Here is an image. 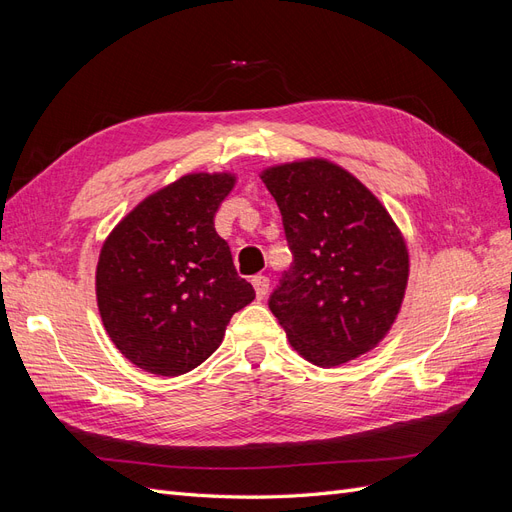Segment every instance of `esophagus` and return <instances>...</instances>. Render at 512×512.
<instances>
[{"label": "esophagus", "instance_id": "esophagus-1", "mask_svg": "<svg viewBox=\"0 0 512 512\" xmlns=\"http://www.w3.org/2000/svg\"><path fill=\"white\" fill-rule=\"evenodd\" d=\"M252 284H254V290H256V297L265 299L267 292H269V277L267 275H254Z\"/></svg>", "mask_w": 512, "mask_h": 512}]
</instances>
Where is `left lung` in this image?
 <instances>
[{
	"label": "left lung",
	"instance_id": "8db88e82",
	"mask_svg": "<svg viewBox=\"0 0 512 512\" xmlns=\"http://www.w3.org/2000/svg\"><path fill=\"white\" fill-rule=\"evenodd\" d=\"M262 181L292 252L269 297L292 348L322 367L371 350L408 284V250L391 215L359 179L324 160L269 168Z\"/></svg>",
	"mask_w": 512,
	"mask_h": 512
}]
</instances>
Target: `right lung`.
Segmentation results:
<instances>
[{"mask_svg": "<svg viewBox=\"0 0 512 512\" xmlns=\"http://www.w3.org/2000/svg\"><path fill=\"white\" fill-rule=\"evenodd\" d=\"M232 175H185L151 194L104 241L98 307L113 344L151 374L179 376L220 346L226 324L252 303L213 218Z\"/></svg>", "mask_w": 512, "mask_h": 512, "instance_id": "obj_1", "label": "right lung"}]
</instances>
